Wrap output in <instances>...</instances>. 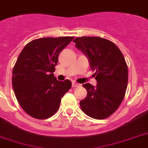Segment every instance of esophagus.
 <instances>
[{"label":"esophagus","instance_id":"34e87169","mask_svg":"<svg viewBox=\"0 0 148 148\" xmlns=\"http://www.w3.org/2000/svg\"><path fill=\"white\" fill-rule=\"evenodd\" d=\"M79 86V83H75V82L72 83V87H73V88H76V87Z\"/></svg>","mask_w":148,"mask_h":148}]
</instances>
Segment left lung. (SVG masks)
Returning a JSON list of instances; mask_svg holds the SVG:
<instances>
[{"label":"left lung","instance_id":"obj_1","mask_svg":"<svg viewBox=\"0 0 148 148\" xmlns=\"http://www.w3.org/2000/svg\"><path fill=\"white\" fill-rule=\"evenodd\" d=\"M74 42L88 58L97 83L96 86L83 85L87 95L79 102L80 107L92 119L108 118L120 106L127 87L128 69L124 56L113 42L101 37H78Z\"/></svg>","mask_w":148,"mask_h":148}]
</instances>
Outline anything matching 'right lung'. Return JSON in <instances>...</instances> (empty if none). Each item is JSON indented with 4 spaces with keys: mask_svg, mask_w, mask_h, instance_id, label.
<instances>
[{
    "mask_svg": "<svg viewBox=\"0 0 148 148\" xmlns=\"http://www.w3.org/2000/svg\"><path fill=\"white\" fill-rule=\"evenodd\" d=\"M73 38H37L19 54L12 71V88L20 106L33 118L46 119L54 115L71 87L70 80L59 81L53 73L60 52Z\"/></svg>",
    "mask_w": 148,
    "mask_h": 148,
    "instance_id": "add662e5",
    "label": "right lung"
}]
</instances>
